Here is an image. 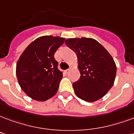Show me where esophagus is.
<instances>
[{
    "label": "esophagus",
    "mask_w": 134,
    "mask_h": 134,
    "mask_svg": "<svg viewBox=\"0 0 134 134\" xmlns=\"http://www.w3.org/2000/svg\"><path fill=\"white\" fill-rule=\"evenodd\" d=\"M71 69H72V67H70L69 69H67V70H65V72H66V73H69V72H70V70H71Z\"/></svg>",
    "instance_id": "obj_1"
}]
</instances>
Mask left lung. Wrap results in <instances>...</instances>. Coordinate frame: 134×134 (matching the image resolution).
<instances>
[{
	"mask_svg": "<svg viewBox=\"0 0 134 134\" xmlns=\"http://www.w3.org/2000/svg\"><path fill=\"white\" fill-rule=\"evenodd\" d=\"M65 44L77 54L80 80L73 83L78 97L92 102L104 96L114 85L116 67L102 44L92 38H70Z\"/></svg>",
	"mask_w": 134,
	"mask_h": 134,
	"instance_id": "obj_1",
	"label": "left lung"
}]
</instances>
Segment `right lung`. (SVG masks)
<instances>
[{
    "label": "right lung",
    "instance_id": "right-lung-1",
    "mask_svg": "<svg viewBox=\"0 0 134 134\" xmlns=\"http://www.w3.org/2000/svg\"><path fill=\"white\" fill-rule=\"evenodd\" d=\"M59 37H40L28 45L18 59L16 75L21 89L33 99L46 101L57 92L62 73L54 57L64 42Z\"/></svg>",
    "mask_w": 134,
    "mask_h": 134
}]
</instances>
